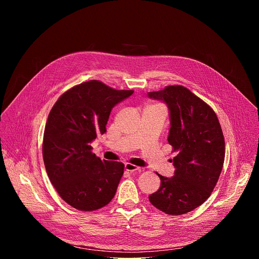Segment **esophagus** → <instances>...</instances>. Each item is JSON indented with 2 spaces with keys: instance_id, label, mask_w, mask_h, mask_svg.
<instances>
[{
  "instance_id": "34e87169",
  "label": "esophagus",
  "mask_w": 259,
  "mask_h": 259,
  "mask_svg": "<svg viewBox=\"0 0 259 259\" xmlns=\"http://www.w3.org/2000/svg\"><path fill=\"white\" fill-rule=\"evenodd\" d=\"M125 170L128 172H134V171H140V167H137L133 164L130 163H126L125 164Z\"/></svg>"
}]
</instances>
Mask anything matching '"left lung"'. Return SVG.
Listing matches in <instances>:
<instances>
[{"instance_id":"8db88e82","label":"left lung","mask_w":259,"mask_h":259,"mask_svg":"<svg viewBox=\"0 0 259 259\" xmlns=\"http://www.w3.org/2000/svg\"><path fill=\"white\" fill-rule=\"evenodd\" d=\"M150 98L164 101L170 115L168 142L174 176L160 174V189L149 197L157 209L181 215L202 205L215 188L225 162V137L214 110L183 86H167L149 92Z\"/></svg>"}]
</instances>
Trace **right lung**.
Wrapping results in <instances>:
<instances>
[{"mask_svg": "<svg viewBox=\"0 0 259 259\" xmlns=\"http://www.w3.org/2000/svg\"><path fill=\"white\" fill-rule=\"evenodd\" d=\"M133 92L92 80L70 88L53 105L45 126L43 159L53 187L71 207L94 211L115 197L124 164L101 161L90 143L106 132L112 108Z\"/></svg>", "mask_w": 259, "mask_h": 259, "instance_id": "obj_1", "label": "right lung"}]
</instances>
